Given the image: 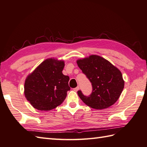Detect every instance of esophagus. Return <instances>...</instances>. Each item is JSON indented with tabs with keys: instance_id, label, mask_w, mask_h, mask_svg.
Returning a JSON list of instances; mask_svg holds the SVG:
<instances>
[{
	"instance_id": "obj_1",
	"label": "esophagus",
	"mask_w": 147,
	"mask_h": 147,
	"mask_svg": "<svg viewBox=\"0 0 147 147\" xmlns=\"http://www.w3.org/2000/svg\"><path fill=\"white\" fill-rule=\"evenodd\" d=\"M79 89H80V88H79V87H78H78H76V88H74V89H73V90H74V91H76V92H77V91H78V90H79Z\"/></svg>"
}]
</instances>
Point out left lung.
<instances>
[{
	"label": "left lung",
	"instance_id": "1",
	"mask_svg": "<svg viewBox=\"0 0 147 147\" xmlns=\"http://www.w3.org/2000/svg\"><path fill=\"white\" fill-rule=\"evenodd\" d=\"M79 67L91 82L92 93L86 96L78 91L81 99L95 109H107L116 102L124 88L120 70L107 59L98 55L77 60Z\"/></svg>",
	"mask_w": 147,
	"mask_h": 147
}]
</instances>
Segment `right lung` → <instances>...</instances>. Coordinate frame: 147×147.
Wrapping results in <instances>:
<instances>
[{
	"mask_svg": "<svg viewBox=\"0 0 147 147\" xmlns=\"http://www.w3.org/2000/svg\"><path fill=\"white\" fill-rule=\"evenodd\" d=\"M65 62L48 58L27 77L24 94L37 110L50 111L61 104L70 88L69 78L62 73Z\"/></svg>",
	"mask_w": 147,
	"mask_h": 147,
	"instance_id": "add662e5",
	"label": "right lung"
}]
</instances>
